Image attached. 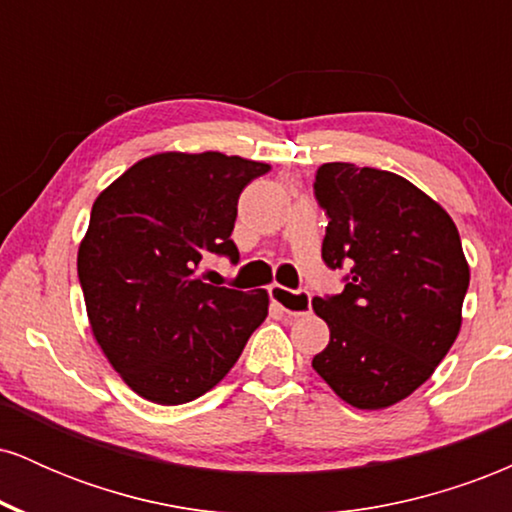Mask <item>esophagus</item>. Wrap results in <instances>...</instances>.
Instances as JSON below:
<instances>
[{
	"label": "esophagus",
	"mask_w": 512,
	"mask_h": 512,
	"mask_svg": "<svg viewBox=\"0 0 512 512\" xmlns=\"http://www.w3.org/2000/svg\"><path fill=\"white\" fill-rule=\"evenodd\" d=\"M269 298H272V303L279 305V308L284 310L289 317L308 315L310 301H313V296H310L308 291H291V289H284V286H279V284H274L272 289H269Z\"/></svg>",
	"instance_id": "obj_1"
}]
</instances>
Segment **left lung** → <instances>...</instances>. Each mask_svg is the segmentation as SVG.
<instances>
[{"mask_svg":"<svg viewBox=\"0 0 512 512\" xmlns=\"http://www.w3.org/2000/svg\"><path fill=\"white\" fill-rule=\"evenodd\" d=\"M322 260L344 291L315 298L330 344L313 368L344 402L383 409L424 385L462 325L469 286L460 233L440 204L395 173L322 163Z\"/></svg>","mask_w":512,"mask_h":512,"instance_id":"obj_1","label":"left lung"}]
</instances>
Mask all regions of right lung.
I'll return each instance as SVG.
<instances>
[{
    "mask_svg": "<svg viewBox=\"0 0 512 512\" xmlns=\"http://www.w3.org/2000/svg\"><path fill=\"white\" fill-rule=\"evenodd\" d=\"M269 170L240 156L158 154L98 195L76 272L91 330L137 395L185 404L209 392L267 317V291L207 284L211 255L238 264V197Z\"/></svg>",
    "mask_w": 512,
    "mask_h": 512,
    "instance_id": "1",
    "label": "right lung"
}]
</instances>
